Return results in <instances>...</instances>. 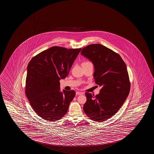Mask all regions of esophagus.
Returning <instances> with one entry per match:
<instances>
[{"label": "esophagus", "mask_w": 154, "mask_h": 154, "mask_svg": "<svg viewBox=\"0 0 154 154\" xmlns=\"http://www.w3.org/2000/svg\"><path fill=\"white\" fill-rule=\"evenodd\" d=\"M76 95H82V94H83V92L77 91V92H76Z\"/></svg>", "instance_id": "obj_1"}]
</instances>
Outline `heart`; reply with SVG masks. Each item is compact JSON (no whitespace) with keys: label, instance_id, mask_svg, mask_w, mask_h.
Segmentation results:
<instances>
[{"label":"heart","instance_id":"heart-1","mask_svg":"<svg viewBox=\"0 0 154 154\" xmlns=\"http://www.w3.org/2000/svg\"><path fill=\"white\" fill-rule=\"evenodd\" d=\"M86 63H90V62H86Z\"/></svg>","mask_w":154,"mask_h":154}]
</instances>
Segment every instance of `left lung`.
Segmentation results:
<instances>
[{
	"label": "left lung",
	"instance_id": "1",
	"mask_svg": "<svg viewBox=\"0 0 154 154\" xmlns=\"http://www.w3.org/2000/svg\"><path fill=\"white\" fill-rule=\"evenodd\" d=\"M81 55L93 64V78L101 87L96 96L85 93L84 111L94 121H106L116 113L128 96L130 83L126 64L119 54L100 44L84 47Z\"/></svg>",
	"mask_w": 154,
	"mask_h": 154
}]
</instances>
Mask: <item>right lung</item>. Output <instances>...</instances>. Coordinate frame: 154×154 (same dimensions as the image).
<instances>
[{"mask_svg":"<svg viewBox=\"0 0 154 154\" xmlns=\"http://www.w3.org/2000/svg\"><path fill=\"white\" fill-rule=\"evenodd\" d=\"M81 49L52 47L28 63L26 94L33 109L43 119L58 120L68 110L76 93L60 91V81L68 75Z\"/></svg>","mask_w":154,"mask_h":154,"instance_id":"obj_1","label":"right lung"}]
</instances>
